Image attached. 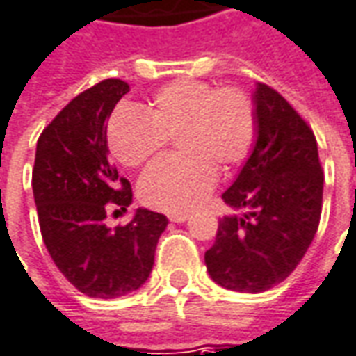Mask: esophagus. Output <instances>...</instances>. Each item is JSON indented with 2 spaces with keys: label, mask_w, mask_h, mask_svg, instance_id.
<instances>
[{
  "label": "esophagus",
  "mask_w": 356,
  "mask_h": 356,
  "mask_svg": "<svg viewBox=\"0 0 356 356\" xmlns=\"http://www.w3.org/2000/svg\"><path fill=\"white\" fill-rule=\"evenodd\" d=\"M188 218H191L188 214H171V216H169L171 222H177V224H183V222H187Z\"/></svg>",
  "instance_id": "1"
}]
</instances>
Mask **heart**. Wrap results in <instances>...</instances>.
I'll list each match as a JSON object with an SVG mask.
<instances>
[{"label": "heart", "mask_w": 356, "mask_h": 356, "mask_svg": "<svg viewBox=\"0 0 356 356\" xmlns=\"http://www.w3.org/2000/svg\"><path fill=\"white\" fill-rule=\"evenodd\" d=\"M177 138L179 158H163L144 171L140 198L163 212H191L216 185V168L229 171L249 158L257 138L253 99L239 87H216L183 77L161 87L146 115L122 107L113 113L107 142L113 156L138 168Z\"/></svg>", "instance_id": "heart-1"}]
</instances>
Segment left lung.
I'll list each match as a JSON object with an SVG mask.
<instances>
[{
    "instance_id": "8db88e82",
    "label": "left lung",
    "mask_w": 356,
    "mask_h": 356,
    "mask_svg": "<svg viewBox=\"0 0 356 356\" xmlns=\"http://www.w3.org/2000/svg\"><path fill=\"white\" fill-rule=\"evenodd\" d=\"M257 142L234 185L222 195L245 214L218 222L204 253L210 277L236 292H265L298 267L318 232L323 200L318 142L279 91H255Z\"/></svg>"
}]
</instances>
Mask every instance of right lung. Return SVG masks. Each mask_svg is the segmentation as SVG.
I'll list each match as a JSON object with an SVG mask.
<instances>
[{
  "label": "right lung",
  "mask_w": 356,
  "mask_h": 356,
  "mask_svg": "<svg viewBox=\"0 0 356 356\" xmlns=\"http://www.w3.org/2000/svg\"><path fill=\"white\" fill-rule=\"evenodd\" d=\"M130 91L122 79H103L74 97L36 142L33 193L40 234L60 273L91 298H118L149 277L163 214L138 209L124 226L108 228L111 210L132 202L107 149V122ZM113 212V214H115Z\"/></svg>",
  "instance_id": "right-lung-1"
}]
</instances>
